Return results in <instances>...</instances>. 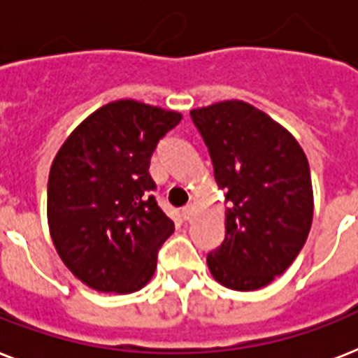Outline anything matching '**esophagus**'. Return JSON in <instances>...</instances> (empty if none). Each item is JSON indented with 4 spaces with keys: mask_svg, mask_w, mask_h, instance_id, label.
<instances>
[{
    "mask_svg": "<svg viewBox=\"0 0 358 358\" xmlns=\"http://www.w3.org/2000/svg\"><path fill=\"white\" fill-rule=\"evenodd\" d=\"M182 215H184L185 220H191L194 215V206L193 204H187L184 209H182Z\"/></svg>",
    "mask_w": 358,
    "mask_h": 358,
    "instance_id": "obj_1",
    "label": "esophagus"
}]
</instances>
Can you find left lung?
<instances>
[{"label":"left lung","instance_id":"8db88e82","mask_svg":"<svg viewBox=\"0 0 358 358\" xmlns=\"http://www.w3.org/2000/svg\"><path fill=\"white\" fill-rule=\"evenodd\" d=\"M224 191L226 237L208 255L215 281L257 290L289 268L315 211L309 162L289 130L245 101L191 110Z\"/></svg>","mask_w":358,"mask_h":358}]
</instances>
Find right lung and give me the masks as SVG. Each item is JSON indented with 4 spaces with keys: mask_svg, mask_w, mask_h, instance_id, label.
I'll use <instances>...</instances> for the list:
<instances>
[{
    "mask_svg": "<svg viewBox=\"0 0 358 358\" xmlns=\"http://www.w3.org/2000/svg\"><path fill=\"white\" fill-rule=\"evenodd\" d=\"M182 113L134 99L104 104L77 124L49 171L48 224L58 257L90 289L130 294L156 270L174 231L150 189V156Z\"/></svg>",
    "mask_w": 358,
    "mask_h": 358,
    "instance_id": "add662e5",
    "label": "right lung"
}]
</instances>
